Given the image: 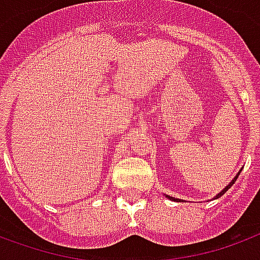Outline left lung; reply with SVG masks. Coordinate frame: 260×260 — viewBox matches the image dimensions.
I'll use <instances>...</instances> for the list:
<instances>
[{"mask_svg": "<svg viewBox=\"0 0 260 260\" xmlns=\"http://www.w3.org/2000/svg\"><path fill=\"white\" fill-rule=\"evenodd\" d=\"M238 175H240V172H238ZM238 175H237V176H236V178L233 179L232 182H230V183H229V184H228V186H226V187H224V190H222V191H220V193H219V194H218V196H216V197H215V199H219V197H222L223 194L226 193V191H228V190H229V189H230V187H232L233 184H234V182H236V180H237V178H238ZM169 199H171V200H175V199H174V197H169Z\"/></svg>", "mask_w": 260, "mask_h": 260, "instance_id": "8db88e82", "label": "left lung"}]
</instances>
